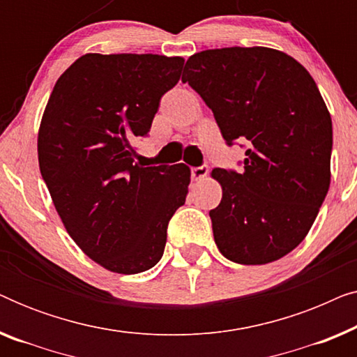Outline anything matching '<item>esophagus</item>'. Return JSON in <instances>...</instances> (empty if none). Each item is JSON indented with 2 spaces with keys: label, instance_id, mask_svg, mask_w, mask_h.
I'll list each match as a JSON object with an SVG mask.
<instances>
[{
  "label": "esophagus",
  "instance_id": "1",
  "mask_svg": "<svg viewBox=\"0 0 357 357\" xmlns=\"http://www.w3.org/2000/svg\"><path fill=\"white\" fill-rule=\"evenodd\" d=\"M208 175V165H199V167L192 169V178L193 180H203Z\"/></svg>",
  "mask_w": 357,
  "mask_h": 357
}]
</instances>
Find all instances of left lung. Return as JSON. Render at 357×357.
I'll return each instance as SVG.
<instances>
[{
	"label": "left lung",
	"mask_w": 357,
	"mask_h": 357,
	"mask_svg": "<svg viewBox=\"0 0 357 357\" xmlns=\"http://www.w3.org/2000/svg\"><path fill=\"white\" fill-rule=\"evenodd\" d=\"M183 73L226 143L247 144L241 174L211 172L222 187L209 211L219 252L241 265L280 260L309 234L330 188L333 130L314 77L266 47L195 53Z\"/></svg>",
	"instance_id": "left-lung-1"
}]
</instances>
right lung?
<instances>
[{"mask_svg":"<svg viewBox=\"0 0 357 357\" xmlns=\"http://www.w3.org/2000/svg\"><path fill=\"white\" fill-rule=\"evenodd\" d=\"M182 56L86 53L58 77L38 128L40 174L77 247L105 270L136 275L162 258L167 226L185 203V164H136L160 97Z\"/></svg>","mask_w":357,"mask_h":357,"instance_id":"right-lung-1","label":"right lung"}]
</instances>
